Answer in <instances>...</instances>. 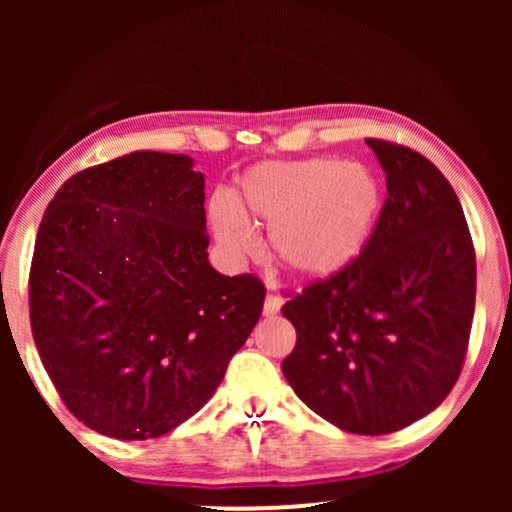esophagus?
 Here are the masks:
<instances>
[{
	"label": "esophagus",
	"instance_id": "34e87169",
	"mask_svg": "<svg viewBox=\"0 0 512 512\" xmlns=\"http://www.w3.org/2000/svg\"><path fill=\"white\" fill-rule=\"evenodd\" d=\"M279 310H281V298L269 291L267 298H264V315H276Z\"/></svg>",
	"mask_w": 512,
	"mask_h": 512
}]
</instances>
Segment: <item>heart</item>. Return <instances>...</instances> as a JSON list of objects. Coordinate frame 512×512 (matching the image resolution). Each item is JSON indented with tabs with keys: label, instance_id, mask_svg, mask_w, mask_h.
Returning <instances> with one entry per match:
<instances>
[{
	"label": "heart",
	"instance_id": "b5f03b06",
	"mask_svg": "<svg viewBox=\"0 0 512 512\" xmlns=\"http://www.w3.org/2000/svg\"><path fill=\"white\" fill-rule=\"evenodd\" d=\"M383 209V190L368 168L334 158L267 161L238 182L236 202L211 199V223L231 255L257 250L250 221L269 223L267 248L286 274L330 279L366 250Z\"/></svg>",
	"mask_w": 512,
	"mask_h": 512
}]
</instances>
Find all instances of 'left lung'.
<instances>
[{"instance_id": "1", "label": "left lung", "mask_w": 512, "mask_h": 512, "mask_svg": "<svg viewBox=\"0 0 512 512\" xmlns=\"http://www.w3.org/2000/svg\"><path fill=\"white\" fill-rule=\"evenodd\" d=\"M387 199L366 250L281 308L296 327L284 378L315 414L361 436L424 419L460 378L477 260L460 199L407 146L366 139Z\"/></svg>"}]
</instances>
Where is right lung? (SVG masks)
Instances as JSON below:
<instances>
[{
  "label": "right lung",
  "instance_id": "1",
  "mask_svg": "<svg viewBox=\"0 0 512 512\" xmlns=\"http://www.w3.org/2000/svg\"><path fill=\"white\" fill-rule=\"evenodd\" d=\"M192 166L134 151L86 168L40 221L35 346L67 409L103 436L158 438L197 414L262 315L257 276L211 267Z\"/></svg>",
  "mask_w": 512,
  "mask_h": 512
}]
</instances>
